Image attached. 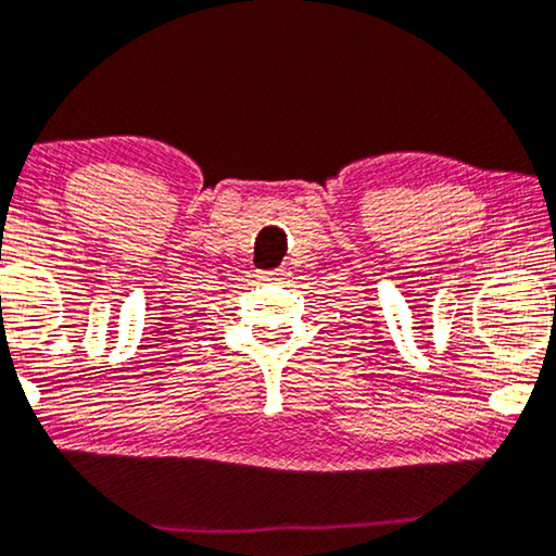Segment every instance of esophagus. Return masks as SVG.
Returning <instances> with one entry per match:
<instances>
[{"label":"esophagus","instance_id":"1","mask_svg":"<svg viewBox=\"0 0 556 556\" xmlns=\"http://www.w3.org/2000/svg\"><path fill=\"white\" fill-rule=\"evenodd\" d=\"M262 279H271V281H281L287 279V269H271V271H264Z\"/></svg>","mask_w":556,"mask_h":556}]
</instances>
